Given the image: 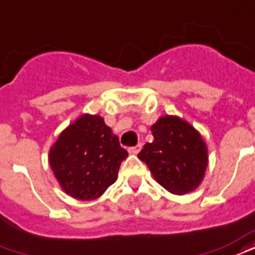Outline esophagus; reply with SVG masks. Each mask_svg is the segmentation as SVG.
<instances>
[{
  "label": "esophagus",
  "instance_id": "obj_1",
  "mask_svg": "<svg viewBox=\"0 0 255 255\" xmlns=\"http://www.w3.org/2000/svg\"><path fill=\"white\" fill-rule=\"evenodd\" d=\"M142 150V144H136L135 147H131V148H128V152L129 154H133V155H136L137 152Z\"/></svg>",
  "mask_w": 255,
  "mask_h": 255
}]
</instances>
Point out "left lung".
<instances>
[{
    "label": "left lung",
    "instance_id": "left-lung-1",
    "mask_svg": "<svg viewBox=\"0 0 255 255\" xmlns=\"http://www.w3.org/2000/svg\"><path fill=\"white\" fill-rule=\"evenodd\" d=\"M154 140L146 143L139 159L154 180L173 195L197 189L208 166V147L190 123L173 115L161 116L151 126Z\"/></svg>",
    "mask_w": 255,
    "mask_h": 255
}]
</instances>
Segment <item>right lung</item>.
Wrapping results in <instances>:
<instances>
[{"instance_id": "right-lung-1", "label": "right lung", "mask_w": 255, "mask_h": 255, "mask_svg": "<svg viewBox=\"0 0 255 255\" xmlns=\"http://www.w3.org/2000/svg\"><path fill=\"white\" fill-rule=\"evenodd\" d=\"M127 156L104 118L84 113L60 132L51 146L48 162L66 195L89 201L103 196L118 180Z\"/></svg>"}]
</instances>
